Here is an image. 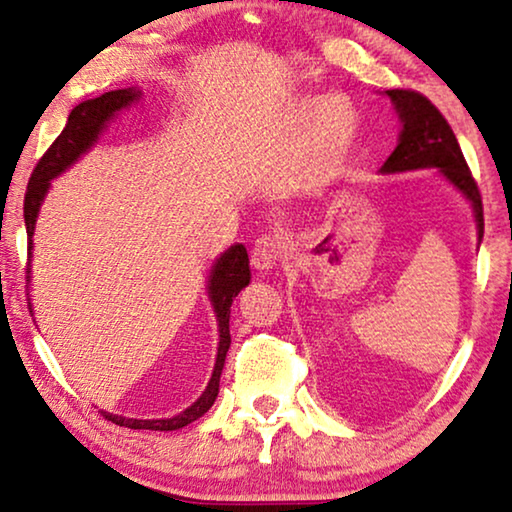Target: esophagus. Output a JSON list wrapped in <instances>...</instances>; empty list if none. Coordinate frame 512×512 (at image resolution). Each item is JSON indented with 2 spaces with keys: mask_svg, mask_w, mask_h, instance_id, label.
<instances>
[{
  "mask_svg": "<svg viewBox=\"0 0 512 512\" xmlns=\"http://www.w3.org/2000/svg\"><path fill=\"white\" fill-rule=\"evenodd\" d=\"M283 236L280 234H262L255 241L253 250H250V259H253V266L259 271H269L278 264L280 255H283Z\"/></svg>",
  "mask_w": 512,
  "mask_h": 512,
  "instance_id": "obj_1",
  "label": "esophagus"
}]
</instances>
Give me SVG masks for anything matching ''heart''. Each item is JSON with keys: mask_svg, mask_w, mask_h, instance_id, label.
Returning <instances> with one entry per match:
<instances>
[{"mask_svg": "<svg viewBox=\"0 0 512 512\" xmlns=\"http://www.w3.org/2000/svg\"><path fill=\"white\" fill-rule=\"evenodd\" d=\"M311 113L315 118V136L322 148L329 153H341L350 146L352 136H355V118L348 106L341 102H325Z\"/></svg>", "mask_w": 512, "mask_h": 512, "instance_id": "b5f03b06", "label": "heart"}]
</instances>
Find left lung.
I'll return each mask as SVG.
<instances>
[{
    "instance_id": "obj_1",
    "label": "left lung",
    "mask_w": 512,
    "mask_h": 512,
    "mask_svg": "<svg viewBox=\"0 0 512 512\" xmlns=\"http://www.w3.org/2000/svg\"><path fill=\"white\" fill-rule=\"evenodd\" d=\"M387 95H390L394 106H397L403 129L399 136V146L387 157L383 171L385 174H394V171L427 167L441 169L448 176V181L459 187L466 194V199L473 204L475 222H478V239H482V232H485L482 197L448 120L420 92L397 88L387 90Z\"/></svg>"
}]
</instances>
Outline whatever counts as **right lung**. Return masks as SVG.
Instances as JSON below:
<instances>
[{
  "label": "right lung",
  "mask_w": 512,
  "mask_h": 512,
  "mask_svg": "<svg viewBox=\"0 0 512 512\" xmlns=\"http://www.w3.org/2000/svg\"><path fill=\"white\" fill-rule=\"evenodd\" d=\"M136 97H139V92L134 88L111 90V92H104L102 97L88 99V102L78 104L76 109L69 113L67 125H64L62 134L57 136L53 146L43 153V157L37 162V167L32 171L30 183H27L25 204H23L25 227H27V255H32L34 222H37L41 201L46 197L50 181H53L55 176H60L64 169L71 167V164H74L78 157H81L85 150L97 141V136L106 127V122H109L120 109H125V106L132 104ZM248 283H250V262H248L246 248L232 246L218 259V264L213 266V276L208 280V297L213 301L215 315H218V327H220L218 359H215V369L206 392L201 394L190 408L183 410V413L176 417H167V420H129V417H122V415L102 413L106 420L118 424V427L153 429V431L183 429L190 422L199 420V417L213 406L215 397H218L220 373H222V366H225L229 343H232V336H229V308H232V301L236 299V294H239Z\"/></svg>",
  "instance_id": "add662e5"
}]
</instances>
